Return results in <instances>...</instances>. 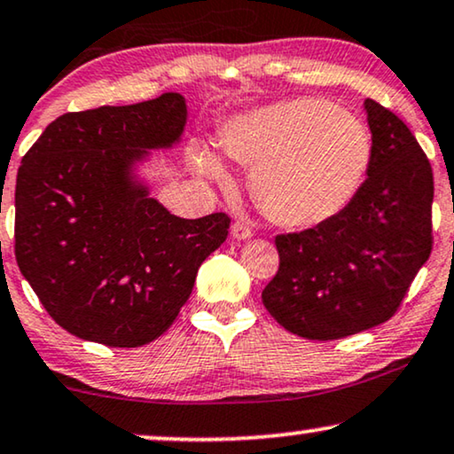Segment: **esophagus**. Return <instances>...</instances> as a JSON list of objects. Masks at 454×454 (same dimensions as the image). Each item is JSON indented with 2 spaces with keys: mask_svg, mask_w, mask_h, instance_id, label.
<instances>
[{
  "mask_svg": "<svg viewBox=\"0 0 454 454\" xmlns=\"http://www.w3.org/2000/svg\"><path fill=\"white\" fill-rule=\"evenodd\" d=\"M231 233L235 239H248V238H252V227L244 221H235L231 225Z\"/></svg>",
  "mask_w": 454,
  "mask_h": 454,
  "instance_id": "esophagus-1",
  "label": "esophagus"
}]
</instances>
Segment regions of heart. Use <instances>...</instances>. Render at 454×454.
Masks as SVG:
<instances>
[{"label": "heart", "instance_id": "obj_1", "mask_svg": "<svg viewBox=\"0 0 454 454\" xmlns=\"http://www.w3.org/2000/svg\"><path fill=\"white\" fill-rule=\"evenodd\" d=\"M221 148L252 167L258 208L287 227H313L342 213L371 164L367 127L319 98L286 99L233 116L221 127ZM193 162L202 173L225 179L213 152L198 150Z\"/></svg>", "mask_w": 454, "mask_h": 454}]
</instances>
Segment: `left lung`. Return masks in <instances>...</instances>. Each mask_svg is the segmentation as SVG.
<instances>
[{
    "instance_id": "1",
    "label": "left lung",
    "mask_w": 454,
    "mask_h": 454,
    "mask_svg": "<svg viewBox=\"0 0 454 454\" xmlns=\"http://www.w3.org/2000/svg\"><path fill=\"white\" fill-rule=\"evenodd\" d=\"M364 110L371 164L352 202L319 225L275 235L279 269L262 304L306 340H340L386 323L432 254V164L392 110L373 99Z\"/></svg>"
}]
</instances>
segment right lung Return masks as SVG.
I'll list each match as a JSON object with an SVG mask.
<instances>
[{"label": "right lung", "mask_w": 454, "mask_h": 454, "mask_svg": "<svg viewBox=\"0 0 454 454\" xmlns=\"http://www.w3.org/2000/svg\"><path fill=\"white\" fill-rule=\"evenodd\" d=\"M185 99L67 112L22 158L14 193V254L47 315L81 340L137 348L190 298L198 269L231 219H179L129 179L145 150L185 127Z\"/></svg>", "instance_id": "right-lung-1"}]
</instances>
